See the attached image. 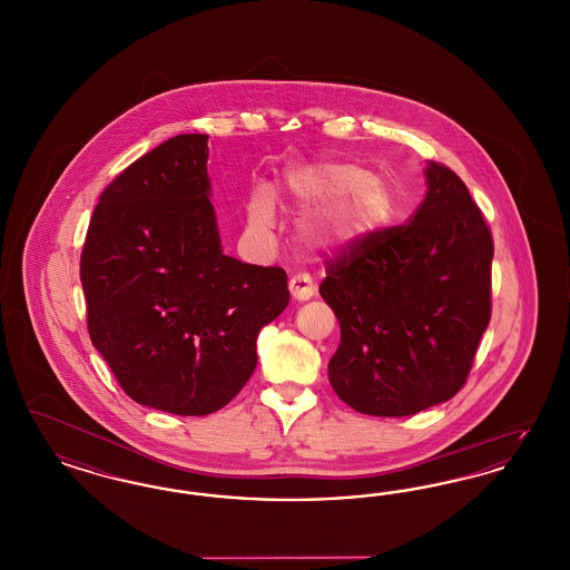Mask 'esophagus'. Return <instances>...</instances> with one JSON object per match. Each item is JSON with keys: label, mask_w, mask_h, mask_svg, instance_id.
I'll list each match as a JSON object with an SVG mask.
<instances>
[{"label": "esophagus", "mask_w": 570, "mask_h": 570, "mask_svg": "<svg viewBox=\"0 0 570 570\" xmlns=\"http://www.w3.org/2000/svg\"><path fill=\"white\" fill-rule=\"evenodd\" d=\"M288 288H291V295L295 301H307L316 295V284L312 282V277L307 273L293 275L288 282Z\"/></svg>", "instance_id": "34e87169"}]
</instances>
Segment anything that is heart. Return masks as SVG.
Here are the masks:
<instances>
[{
    "label": "heart",
    "mask_w": 570,
    "mask_h": 570,
    "mask_svg": "<svg viewBox=\"0 0 570 570\" xmlns=\"http://www.w3.org/2000/svg\"><path fill=\"white\" fill-rule=\"evenodd\" d=\"M288 191L303 209H318L301 226V237L312 245H333L365 235L389 217L391 196L386 188L354 164H318L288 175ZM273 198L258 188L249 200L254 230L273 226Z\"/></svg>",
    "instance_id": "heart-1"
}]
</instances>
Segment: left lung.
Wrapping results in <instances>:
<instances>
[{
  "mask_svg": "<svg viewBox=\"0 0 570 570\" xmlns=\"http://www.w3.org/2000/svg\"><path fill=\"white\" fill-rule=\"evenodd\" d=\"M425 177L410 222L342 247L321 284L342 333L328 382L372 416H407L458 395L491 318L488 222L449 166L430 163Z\"/></svg>",
  "mask_w": 570,
  "mask_h": 570,
  "instance_id": "8db88e82",
  "label": "left lung"
}]
</instances>
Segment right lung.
<instances>
[{
  "label": "right lung",
  "mask_w": 570,
  "mask_h": 570,
  "mask_svg": "<svg viewBox=\"0 0 570 570\" xmlns=\"http://www.w3.org/2000/svg\"><path fill=\"white\" fill-rule=\"evenodd\" d=\"M207 135H179L121 170L81 252L87 331L136 404L181 416L226 406L256 370V337L288 305L286 272L219 245Z\"/></svg>",
  "instance_id": "1"
}]
</instances>
